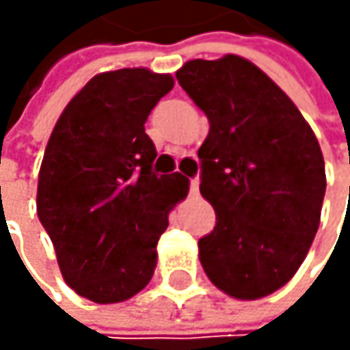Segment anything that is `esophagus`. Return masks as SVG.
<instances>
[{
	"label": "esophagus",
	"instance_id": "esophagus-1",
	"mask_svg": "<svg viewBox=\"0 0 350 350\" xmlns=\"http://www.w3.org/2000/svg\"><path fill=\"white\" fill-rule=\"evenodd\" d=\"M199 193V180L197 178H191V195L195 197Z\"/></svg>",
	"mask_w": 350,
	"mask_h": 350
}]
</instances>
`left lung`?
<instances>
[{
	"label": "left lung",
	"mask_w": 350,
	"mask_h": 350,
	"mask_svg": "<svg viewBox=\"0 0 350 350\" xmlns=\"http://www.w3.org/2000/svg\"><path fill=\"white\" fill-rule=\"evenodd\" d=\"M176 79L210 122L199 191L216 226L199 239L201 267L228 296L265 298L294 277L319 228V142L288 94L241 56L189 60Z\"/></svg>",
	"instance_id": "left-lung-1"
}]
</instances>
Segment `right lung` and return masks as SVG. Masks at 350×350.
<instances>
[{
	"label": "right lung",
	"mask_w": 350,
	"mask_h": 350,
	"mask_svg": "<svg viewBox=\"0 0 350 350\" xmlns=\"http://www.w3.org/2000/svg\"><path fill=\"white\" fill-rule=\"evenodd\" d=\"M172 75L119 69L94 75L64 107L37 183V216L66 286L124 302L151 281L167 214L189 193L180 174H155L144 122Z\"/></svg>",
	"instance_id": "add662e5"
}]
</instances>
